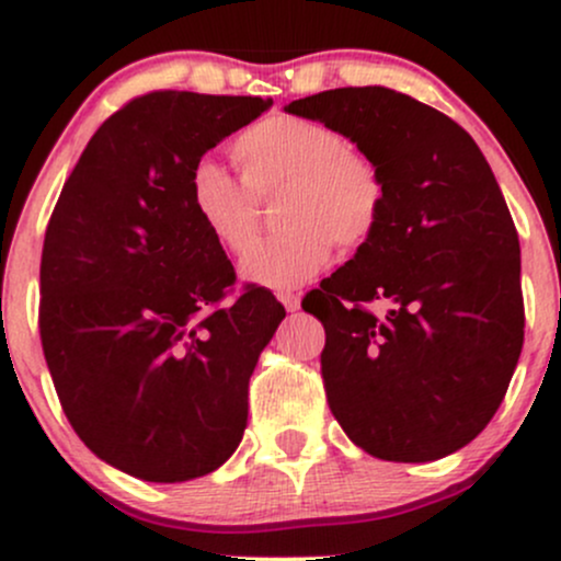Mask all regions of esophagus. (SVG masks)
I'll return each instance as SVG.
<instances>
[{
    "instance_id": "34e87169",
    "label": "esophagus",
    "mask_w": 561,
    "mask_h": 561,
    "mask_svg": "<svg viewBox=\"0 0 561 561\" xmlns=\"http://www.w3.org/2000/svg\"><path fill=\"white\" fill-rule=\"evenodd\" d=\"M276 300L287 308V311H298L300 308V295L298 293H276Z\"/></svg>"
}]
</instances>
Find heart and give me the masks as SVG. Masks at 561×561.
<instances>
[{"label": "heart", "mask_w": 561, "mask_h": 561, "mask_svg": "<svg viewBox=\"0 0 561 561\" xmlns=\"http://www.w3.org/2000/svg\"><path fill=\"white\" fill-rule=\"evenodd\" d=\"M237 182L214 158L190 171V205L227 253L240 255L255 237V195L285 186V231L244 255L240 274L253 285L287 289L313 279L334 255V242L356 250L371 240L385 210V179L369 158L347 150L343 134L300 115H268L231 145Z\"/></svg>", "instance_id": "obj_1"}]
</instances>
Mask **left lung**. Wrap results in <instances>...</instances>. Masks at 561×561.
<instances>
[{"label":"left lung","instance_id":"left-lung-1","mask_svg":"<svg viewBox=\"0 0 561 561\" xmlns=\"http://www.w3.org/2000/svg\"><path fill=\"white\" fill-rule=\"evenodd\" d=\"M285 111L351 139L388 190L371 240L302 300L327 332L334 420L377 459H443L493 420L523 353L519 240L499 182L465 128L409 94L345 87ZM375 299L389 311L369 312Z\"/></svg>","mask_w":561,"mask_h":561}]
</instances>
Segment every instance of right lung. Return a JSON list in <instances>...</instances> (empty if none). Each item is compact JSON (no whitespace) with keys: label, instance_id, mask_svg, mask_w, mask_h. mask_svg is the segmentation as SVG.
Listing matches in <instances>:
<instances>
[{"label":"right lung","instance_id":"obj_1","mask_svg":"<svg viewBox=\"0 0 561 561\" xmlns=\"http://www.w3.org/2000/svg\"><path fill=\"white\" fill-rule=\"evenodd\" d=\"M272 107L152 92L81 152L42 250L38 330L57 398L102 461L147 482L214 472L248 427V382L285 308L221 306L234 268L190 205V171Z\"/></svg>","mask_w":561,"mask_h":561}]
</instances>
